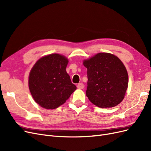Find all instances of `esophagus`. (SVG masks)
<instances>
[{
    "label": "esophagus",
    "mask_w": 151,
    "mask_h": 151,
    "mask_svg": "<svg viewBox=\"0 0 151 151\" xmlns=\"http://www.w3.org/2000/svg\"><path fill=\"white\" fill-rule=\"evenodd\" d=\"M77 88L79 89H83L84 88V84L83 83H79L78 84H77Z\"/></svg>",
    "instance_id": "obj_1"
}]
</instances>
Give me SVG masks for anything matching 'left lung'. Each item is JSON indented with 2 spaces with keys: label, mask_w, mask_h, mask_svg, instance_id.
<instances>
[{
  "label": "left lung",
  "mask_w": 151,
  "mask_h": 151,
  "mask_svg": "<svg viewBox=\"0 0 151 151\" xmlns=\"http://www.w3.org/2000/svg\"><path fill=\"white\" fill-rule=\"evenodd\" d=\"M87 68L88 87L86 94L99 108H111L125 97L129 76L119 58L108 53H99L83 61Z\"/></svg>",
  "instance_id": "obj_1"
}]
</instances>
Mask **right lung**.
Masks as SVG:
<instances>
[{
  "label": "right lung",
  "instance_id": "obj_1",
  "mask_svg": "<svg viewBox=\"0 0 151 151\" xmlns=\"http://www.w3.org/2000/svg\"><path fill=\"white\" fill-rule=\"evenodd\" d=\"M68 59L53 53L36 62L29 75L30 93L36 103L47 109L65 103L77 89L66 72Z\"/></svg>",
  "mask_w": 151,
  "mask_h": 151
}]
</instances>
